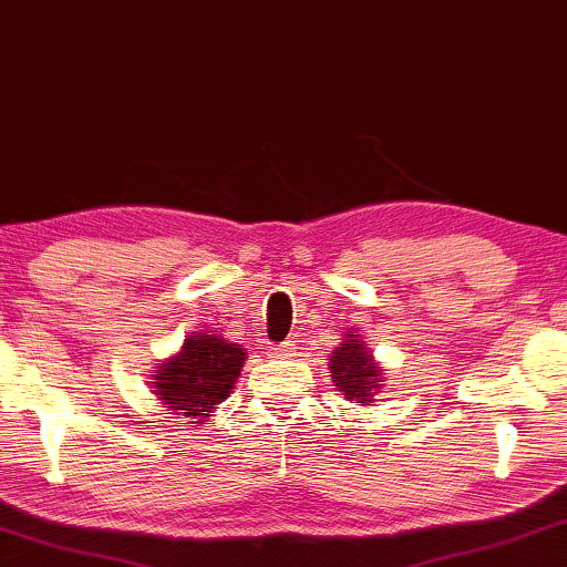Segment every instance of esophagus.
I'll return each mask as SVG.
<instances>
[{
  "instance_id": "obj_1",
  "label": "esophagus",
  "mask_w": 567,
  "mask_h": 567,
  "mask_svg": "<svg viewBox=\"0 0 567 567\" xmlns=\"http://www.w3.org/2000/svg\"><path fill=\"white\" fill-rule=\"evenodd\" d=\"M275 354H277V358H285V360H292V358H297V348H295V342L290 340V342L277 344V348H275Z\"/></svg>"
}]
</instances>
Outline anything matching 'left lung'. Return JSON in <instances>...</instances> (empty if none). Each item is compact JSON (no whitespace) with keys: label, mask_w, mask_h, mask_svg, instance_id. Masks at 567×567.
Returning a JSON list of instances; mask_svg holds the SVG:
<instances>
[{"label":"left lung","mask_w":567,"mask_h":567,"mask_svg":"<svg viewBox=\"0 0 567 567\" xmlns=\"http://www.w3.org/2000/svg\"><path fill=\"white\" fill-rule=\"evenodd\" d=\"M330 372L334 390L348 400L368 405L382 388V368L372 358L370 348H364L360 334H344L340 348L330 354Z\"/></svg>","instance_id":"8db88e82"}]
</instances>
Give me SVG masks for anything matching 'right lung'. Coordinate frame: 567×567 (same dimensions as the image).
Here are the masks:
<instances>
[{
	"mask_svg": "<svg viewBox=\"0 0 567 567\" xmlns=\"http://www.w3.org/2000/svg\"><path fill=\"white\" fill-rule=\"evenodd\" d=\"M245 358V348L227 342V338L192 332L175 358L157 364L152 395H157L172 415L189 417L192 425H205L209 412L233 392Z\"/></svg>",
	"mask_w": 567,
	"mask_h": 567,
	"instance_id": "obj_1",
	"label": "right lung"
}]
</instances>
